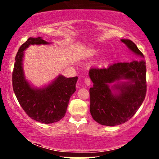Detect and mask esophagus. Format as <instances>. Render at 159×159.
<instances>
[{
    "label": "esophagus",
    "mask_w": 159,
    "mask_h": 159,
    "mask_svg": "<svg viewBox=\"0 0 159 159\" xmlns=\"http://www.w3.org/2000/svg\"><path fill=\"white\" fill-rule=\"evenodd\" d=\"M84 83H85V84L87 85V86H90V84H91V80H90V78H84Z\"/></svg>",
    "instance_id": "esophagus-1"
}]
</instances>
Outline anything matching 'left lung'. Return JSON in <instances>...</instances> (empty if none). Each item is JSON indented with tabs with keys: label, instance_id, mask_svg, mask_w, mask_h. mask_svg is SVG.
<instances>
[{
	"label": "left lung",
	"instance_id": "1",
	"mask_svg": "<svg viewBox=\"0 0 159 159\" xmlns=\"http://www.w3.org/2000/svg\"><path fill=\"white\" fill-rule=\"evenodd\" d=\"M128 48L138 55L143 57L137 45L130 39H121ZM146 61L143 59L131 62H119L107 68L93 67L89 75L93 86L90 89V111L95 121L101 125L114 126L129 121L143 103L147 93ZM121 79L129 82L115 85L120 90L114 95L108 84Z\"/></svg>",
	"mask_w": 159,
	"mask_h": 159
}]
</instances>
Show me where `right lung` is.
<instances>
[{"label":"right lung","instance_id":"right-lung-1","mask_svg":"<svg viewBox=\"0 0 159 159\" xmlns=\"http://www.w3.org/2000/svg\"><path fill=\"white\" fill-rule=\"evenodd\" d=\"M48 44L41 37L28 39L20 46L16 56L12 72V87L18 101L25 113L42 123L58 122L65 116L69 98L76 90L78 77L60 75L55 81L40 90L32 88L25 81L22 70L23 51L30 45Z\"/></svg>","mask_w":159,"mask_h":159}]
</instances>
